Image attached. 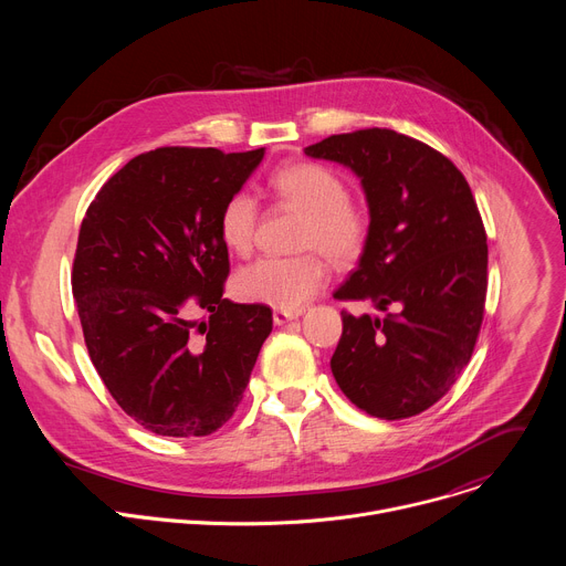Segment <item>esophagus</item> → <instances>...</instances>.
Returning <instances> with one entry per match:
<instances>
[{"label": "esophagus", "instance_id": "obj_1", "mask_svg": "<svg viewBox=\"0 0 566 566\" xmlns=\"http://www.w3.org/2000/svg\"><path fill=\"white\" fill-rule=\"evenodd\" d=\"M302 311H289V308H275V313H273V322L275 325H284V322H289V319H293V317H297Z\"/></svg>", "mask_w": 566, "mask_h": 566}]
</instances>
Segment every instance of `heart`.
I'll use <instances>...</instances> for the list:
<instances>
[{
  "mask_svg": "<svg viewBox=\"0 0 566 566\" xmlns=\"http://www.w3.org/2000/svg\"><path fill=\"white\" fill-rule=\"evenodd\" d=\"M269 188L280 203L302 212L293 247L304 253L262 258L241 266L232 277V293L241 302L295 311L329 280V269L319 252L336 266H352L363 258L371 237V217L349 199L347 184L334 170L313 160L277 168ZM258 221L260 206L251 192L230 195L217 223L223 247L234 255H249L255 244Z\"/></svg>",
  "mask_w": 566,
  "mask_h": 566,
  "instance_id": "obj_1",
  "label": "heart"
}]
</instances>
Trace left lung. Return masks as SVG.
Masks as SVG:
<instances>
[{"label": "left lung", "instance_id": "obj_1", "mask_svg": "<svg viewBox=\"0 0 566 566\" xmlns=\"http://www.w3.org/2000/svg\"><path fill=\"white\" fill-rule=\"evenodd\" d=\"M363 181L371 237L336 300H371L382 317L343 308L332 371L363 412L396 421L426 412L468 365L483 322L489 244L465 177L448 156L385 127L304 147Z\"/></svg>", "mask_w": 566, "mask_h": 566}]
</instances>
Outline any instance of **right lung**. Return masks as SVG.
<instances>
[{
	"instance_id": "add662e5",
	"label": "right lung",
	"mask_w": 566,
	"mask_h": 566,
	"mask_svg": "<svg viewBox=\"0 0 566 566\" xmlns=\"http://www.w3.org/2000/svg\"><path fill=\"white\" fill-rule=\"evenodd\" d=\"M264 147H156L90 203L71 271L80 325L105 387L145 430L208 437L244 398L273 329L266 304L223 297L219 210Z\"/></svg>"
}]
</instances>
